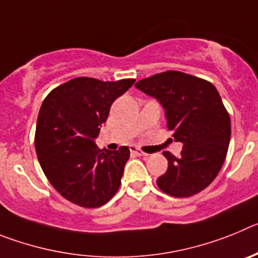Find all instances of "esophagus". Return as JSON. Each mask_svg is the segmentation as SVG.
Instances as JSON below:
<instances>
[{"label":"esophagus","instance_id":"1","mask_svg":"<svg viewBox=\"0 0 258 258\" xmlns=\"http://www.w3.org/2000/svg\"><path fill=\"white\" fill-rule=\"evenodd\" d=\"M131 152L132 154L137 155V156H147V154H146V152H143L142 150H140V149H137V147H133V146L131 147Z\"/></svg>","mask_w":258,"mask_h":258}]
</instances>
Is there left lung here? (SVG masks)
I'll return each instance as SVG.
<instances>
[{"instance_id": "1", "label": "left lung", "mask_w": 258, "mask_h": 258, "mask_svg": "<svg viewBox=\"0 0 258 258\" xmlns=\"http://www.w3.org/2000/svg\"><path fill=\"white\" fill-rule=\"evenodd\" d=\"M136 88L159 101L174 140L183 143L179 157L163 152L168 169L157 178L159 188L174 198L204 190L222 168L231 136L230 116L217 89L178 71L140 80Z\"/></svg>"}]
</instances>
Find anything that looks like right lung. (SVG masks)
<instances>
[{"instance_id": "add662e5", "label": "right lung", "mask_w": 258, "mask_h": 258, "mask_svg": "<svg viewBox=\"0 0 258 258\" xmlns=\"http://www.w3.org/2000/svg\"><path fill=\"white\" fill-rule=\"evenodd\" d=\"M134 81L77 77L45 98L36 126V154L52 187L71 203L98 208L120 187L131 151L126 146L99 150L94 140L113 101Z\"/></svg>"}]
</instances>
